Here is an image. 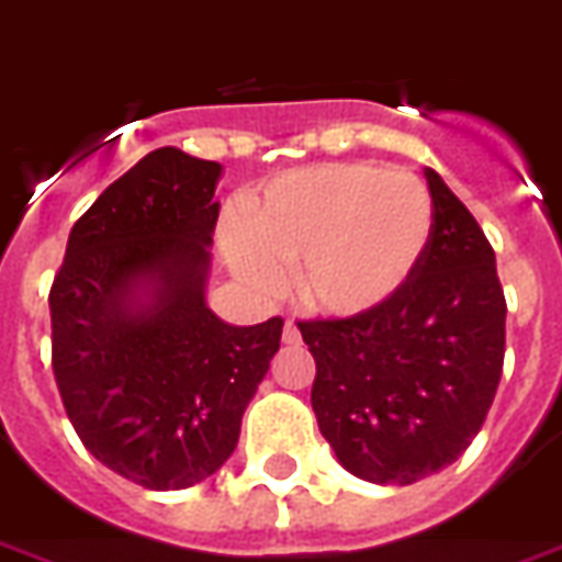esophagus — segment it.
Here are the masks:
<instances>
[{"label": "esophagus", "instance_id": "34e87169", "mask_svg": "<svg viewBox=\"0 0 562 562\" xmlns=\"http://www.w3.org/2000/svg\"><path fill=\"white\" fill-rule=\"evenodd\" d=\"M282 344L285 346L303 344V335H300V328H296L294 323H285V328H282Z\"/></svg>", "mask_w": 562, "mask_h": 562}]
</instances>
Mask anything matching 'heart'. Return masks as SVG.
I'll use <instances>...</instances> for the list:
<instances>
[{"mask_svg": "<svg viewBox=\"0 0 562 562\" xmlns=\"http://www.w3.org/2000/svg\"><path fill=\"white\" fill-rule=\"evenodd\" d=\"M436 207L422 178L378 164H321L273 178L225 234L227 266L273 296L294 271L296 300L352 321L407 289L430 248Z\"/></svg>", "mask_w": 562, "mask_h": 562, "instance_id": "b5f03b06", "label": "heart"}]
</instances>
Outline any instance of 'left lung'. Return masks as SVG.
<instances>
[{"label":"left lung","instance_id":"1","mask_svg":"<svg viewBox=\"0 0 562 562\" xmlns=\"http://www.w3.org/2000/svg\"><path fill=\"white\" fill-rule=\"evenodd\" d=\"M424 178L436 225L407 289L363 317L300 323L321 432L346 471L375 485L453 464L503 378L508 308L494 248L439 172Z\"/></svg>","mask_w":562,"mask_h":562}]
</instances>
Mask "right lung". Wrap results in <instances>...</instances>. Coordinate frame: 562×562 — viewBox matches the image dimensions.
<instances>
[{"mask_svg":"<svg viewBox=\"0 0 562 562\" xmlns=\"http://www.w3.org/2000/svg\"><path fill=\"white\" fill-rule=\"evenodd\" d=\"M222 164L144 155L71 227L52 296V367L68 422L98 462L149 491L204 482L280 349L282 321L210 312Z\"/></svg>","mask_w":562,"mask_h":562,"instance_id":"right-lung-1","label":"right lung"}]
</instances>
